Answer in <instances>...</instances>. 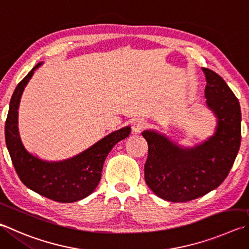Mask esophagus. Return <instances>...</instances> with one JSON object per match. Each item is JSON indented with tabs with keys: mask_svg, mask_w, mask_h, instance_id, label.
<instances>
[{
	"mask_svg": "<svg viewBox=\"0 0 249 249\" xmlns=\"http://www.w3.org/2000/svg\"><path fill=\"white\" fill-rule=\"evenodd\" d=\"M146 125H147V123H146V121H144V120L138 119V120H136V121H134V122H133V126H132L133 132H134L135 134L142 133V130L144 127H146Z\"/></svg>",
	"mask_w": 249,
	"mask_h": 249,
	"instance_id": "obj_1",
	"label": "esophagus"
}]
</instances>
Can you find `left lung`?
Returning <instances> with one entry per match:
<instances>
[{
    "label": "left lung",
    "mask_w": 249,
    "mask_h": 249,
    "mask_svg": "<svg viewBox=\"0 0 249 249\" xmlns=\"http://www.w3.org/2000/svg\"><path fill=\"white\" fill-rule=\"evenodd\" d=\"M206 103L216 119L214 133L195 147H183L155 129L142 133L148 143L144 180L158 197L186 202L205 196L227 178L241 146L242 113L222 77L203 69Z\"/></svg>",
    "instance_id": "obj_1"
}]
</instances>
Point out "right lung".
<instances>
[{"label":"right lung","mask_w":249,"mask_h":249,"mask_svg":"<svg viewBox=\"0 0 249 249\" xmlns=\"http://www.w3.org/2000/svg\"><path fill=\"white\" fill-rule=\"evenodd\" d=\"M38 63L17 85L13 93L5 123V142L11 159L22 183L31 191L58 202L84 199L98 186L106 158L115 144L129 136L130 127L115 130L70 159L47 161L30 153L21 142L18 129V109L27 84Z\"/></svg>","instance_id":"obj_1"}]
</instances>
